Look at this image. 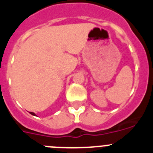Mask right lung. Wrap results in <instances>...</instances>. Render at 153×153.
<instances>
[{
  "label": "right lung",
  "mask_w": 153,
  "mask_h": 153,
  "mask_svg": "<svg viewBox=\"0 0 153 153\" xmlns=\"http://www.w3.org/2000/svg\"><path fill=\"white\" fill-rule=\"evenodd\" d=\"M30 114H31V115H33V116H35V113H32V112H30Z\"/></svg>",
  "instance_id": "add662e5"
}]
</instances>
